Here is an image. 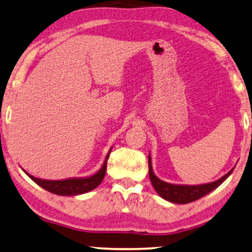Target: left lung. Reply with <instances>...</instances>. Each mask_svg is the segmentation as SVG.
<instances>
[{
	"label": "left lung",
	"instance_id": "1",
	"mask_svg": "<svg viewBox=\"0 0 252 252\" xmlns=\"http://www.w3.org/2000/svg\"><path fill=\"white\" fill-rule=\"evenodd\" d=\"M232 172L233 169L226 173L225 176H222L221 178L209 184H202V185H176V184L163 182V180L155 176L153 168H152L151 155L148 157V173H150L152 185H153L154 189L157 190L158 195L164 198V200L171 202V203L186 204L205 196L207 194L217 189L218 186H220Z\"/></svg>",
	"mask_w": 252,
	"mask_h": 252
}]
</instances>
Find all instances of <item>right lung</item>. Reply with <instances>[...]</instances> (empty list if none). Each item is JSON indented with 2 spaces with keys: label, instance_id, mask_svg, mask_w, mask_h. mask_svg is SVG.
Wrapping results in <instances>:
<instances>
[{
  "label": "right lung",
  "instance_id": "right-lung-1",
  "mask_svg": "<svg viewBox=\"0 0 252 252\" xmlns=\"http://www.w3.org/2000/svg\"><path fill=\"white\" fill-rule=\"evenodd\" d=\"M112 148L109 150L107 157H106L104 164L98 172H95L94 175L90 177H84V178H68V179H63V180H47V179H40L36 177L30 175L25 171V173L30 177V178L37 184L38 186H41L42 189H47L48 192L57 194V195H63V196H73V195H80V194H84L90 192V190L94 189L95 187L100 185V183L104 179L106 168H107V160L111 153Z\"/></svg>",
  "mask_w": 252,
  "mask_h": 252
}]
</instances>
